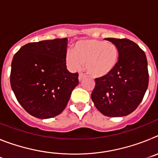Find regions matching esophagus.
I'll list each match as a JSON object with an SVG mask.
<instances>
[{
	"mask_svg": "<svg viewBox=\"0 0 158 158\" xmlns=\"http://www.w3.org/2000/svg\"><path fill=\"white\" fill-rule=\"evenodd\" d=\"M85 77V75L84 74V73H80V74H79V77H78V79H79L80 81H81Z\"/></svg>",
	"mask_w": 158,
	"mask_h": 158,
	"instance_id": "esophagus-1",
	"label": "esophagus"
}]
</instances>
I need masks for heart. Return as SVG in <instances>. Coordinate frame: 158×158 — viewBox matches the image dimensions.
I'll return each mask as SVG.
<instances>
[{
  "label": "heart",
  "mask_w": 158,
  "mask_h": 158,
  "mask_svg": "<svg viewBox=\"0 0 158 158\" xmlns=\"http://www.w3.org/2000/svg\"><path fill=\"white\" fill-rule=\"evenodd\" d=\"M73 52L67 51L65 61L71 69L78 70L86 65V71L93 77H104L112 73L118 62V49L111 42L83 40L77 42Z\"/></svg>",
  "instance_id": "heart-1"
}]
</instances>
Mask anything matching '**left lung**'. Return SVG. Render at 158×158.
<instances>
[{
  "mask_svg": "<svg viewBox=\"0 0 158 158\" xmlns=\"http://www.w3.org/2000/svg\"><path fill=\"white\" fill-rule=\"evenodd\" d=\"M118 49V62L108 76L96 78L91 97L103 115L125 116L139 105L149 84L147 59L144 51L127 39L107 38Z\"/></svg>",
  "mask_w": 158,
  "mask_h": 158,
  "instance_id": "8db88e82",
  "label": "left lung"
}]
</instances>
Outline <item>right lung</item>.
<instances>
[{
    "mask_svg": "<svg viewBox=\"0 0 158 158\" xmlns=\"http://www.w3.org/2000/svg\"><path fill=\"white\" fill-rule=\"evenodd\" d=\"M67 43V38L27 43L12 58V91L25 111L36 118L61 114L79 83L77 73L66 69Z\"/></svg>",
    "mask_w": 158,
    "mask_h": 158,
    "instance_id": "1",
    "label": "right lung"
}]
</instances>
